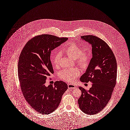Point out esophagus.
I'll use <instances>...</instances> for the list:
<instances>
[{
    "label": "esophagus",
    "instance_id": "1",
    "mask_svg": "<svg viewBox=\"0 0 130 130\" xmlns=\"http://www.w3.org/2000/svg\"><path fill=\"white\" fill-rule=\"evenodd\" d=\"M68 87L69 89H72V88H76L75 85L72 84H68Z\"/></svg>",
    "mask_w": 130,
    "mask_h": 130
}]
</instances>
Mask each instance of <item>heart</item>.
<instances>
[{
	"label": "heart",
	"mask_w": 130,
	"mask_h": 130,
	"mask_svg": "<svg viewBox=\"0 0 130 130\" xmlns=\"http://www.w3.org/2000/svg\"><path fill=\"white\" fill-rule=\"evenodd\" d=\"M63 52L69 57L75 59L77 63L82 68L86 67L89 61V52L86 50H82L80 46L75 44L68 45L64 50ZM61 57V54L59 53L56 54L53 57L52 63L55 67L58 68L59 66ZM80 74V71L77 68L65 69L59 72V77L63 80L73 82Z\"/></svg>",
	"instance_id": "b5f03b06"
}]
</instances>
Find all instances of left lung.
I'll return each mask as SVG.
<instances>
[{
  "label": "left lung",
  "instance_id": "left-lung-1",
  "mask_svg": "<svg viewBox=\"0 0 130 130\" xmlns=\"http://www.w3.org/2000/svg\"><path fill=\"white\" fill-rule=\"evenodd\" d=\"M81 37L92 45V58L80 81H90L92 86L88 91L79 87L82 94L78 102L82 111L93 115L101 111L111 99L116 83V59L112 50L101 39L92 35Z\"/></svg>",
  "mask_w": 130,
  "mask_h": 130
}]
</instances>
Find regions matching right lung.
Wrapping results in <instances>:
<instances>
[{"mask_svg":"<svg viewBox=\"0 0 130 130\" xmlns=\"http://www.w3.org/2000/svg\"><path fill=\"white\" fill-rule=\"evenodd\" d=\"M50 35L36 36L28 41L20 54L18 72L23 95L35 110L42 114L58 107L68 85L63 81L46 86L48 76L54 73L50 61L52 50L68 40Z\"/></svg>","mask_w":130,"mask_h":130,"instance_id":"right-lung-1","label":"right lung"}]
</instances>
